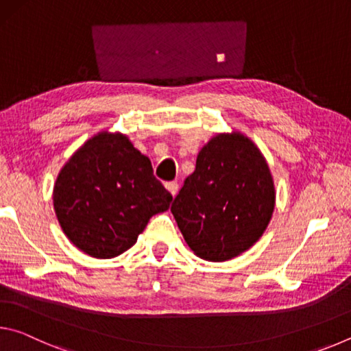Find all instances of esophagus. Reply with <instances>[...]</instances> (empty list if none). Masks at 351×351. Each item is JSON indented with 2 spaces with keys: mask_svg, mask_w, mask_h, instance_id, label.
Instances as JSON below:
<instances>
[{
  "mask_svg": "<svg viewBox=\"0 0 351 351\" xmlns=\"http://www.w3.org/2000/svg\"><path fill=\"white\" fill-rule=\"evenodd\" d=\"M165 189H167L169 190V192L171 193V195H173V197H175V195H176V192H178V182L176 181H171V182H167V184H165Z\"/></svg>",
  "mask_w": 351,
  "mask_h": 351,
  "instance_id": "34e87169",
  "label": "esophagus"
}]
</instances>
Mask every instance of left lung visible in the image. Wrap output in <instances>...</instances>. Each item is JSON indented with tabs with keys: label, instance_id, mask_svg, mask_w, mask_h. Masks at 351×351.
Segmentation results:
<instances>
[{
	"label": "left lung",
	"instance_id": "left-lung-1",
	"mask_svg": "<svg viewBox=\"0 0 351 351\" xmlns=\"http://www.w3.org/2000/svg\"><path fill=\"white\" fill-rule=\"evenodd\" d=\"M276 207L269 165L240 132L218 133L201 148L171 213L195 255L228 261L265 234Z\"/></svg>",
	"mask_w": 351,
	"mask_h": 351
}]
</instances>
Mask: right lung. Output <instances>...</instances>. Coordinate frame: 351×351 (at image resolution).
Here are the masks:
<instances>
[{
  "mask_svg": "<svg viewBox=\"0 0 351 351\" xmlns=\"http://www.w3.org/2000/svg\"><path fill=\"white\" fill-rule=\"evenodd\" d=\"M52 199L75 247L94 258H112L128 251L173 198L125 134L100 132L63 165Z\"/></svg>",
  "mask_w": 351,
  "mask_h": 351,
  "instance_id": "1",
  "label": "right lung"
}]
</instances>
